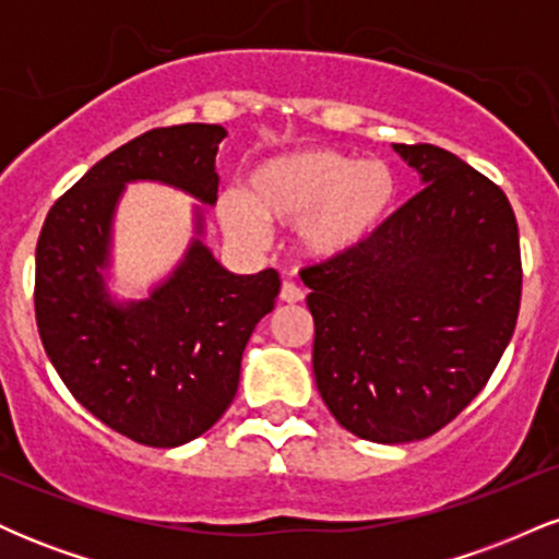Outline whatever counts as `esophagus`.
I'll list each match as a JSON object with an SVG mask.
<instances>
[{
	"label": "esophagus",
	"instance_id": "esophagus-1",
	"mask_svg": "<svg viewBox=\"0 0 559 559\" xmlns=\"http://www.w3.org/2000/svg\"><path fill=\"white\" fill-rule=\"evenodd\" d=\"M305 299V292L297 284H292V281H284L281 284V301H286V305H297V301Z\"/></svg>",
	"mask_w": 559,
	"mask_h": 559
}]
</instances>
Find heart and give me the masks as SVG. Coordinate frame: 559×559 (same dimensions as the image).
Listing matches in <instances>:
<instances>
[{
	"label": "heart",
	"instance_id": "b5f03b06",
	"mask_svg": "<svg viewBox=\"0 0 559 559\" xmlns=\"http://www.w3.org/2000/svg\"><path fill=\"white\" fill-rule=\"evenodd\" d=\"M400 178L383 159L307 146L260 163L247 189L223 191L217 217L230 239L260 247L265 226H297L310 258L336 260L370 243L394 215Z\"/></svg>",
	"mask_w": 559,
	"mask_h": 559
}]
</instances>
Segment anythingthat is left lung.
Segmentation results:
<instances>
[{"instance_id": "8db88e82", "label": "left lung", "mask_w": 559, "mask_h": 559, "mask_svg": "<svg viewBox=\"0 0 559 559\" xmlns=\"http://www.w3.org/2000/svg\"><path fill=\"white\" fill-rule=\"evenodd\" d=\"M423 189L373 241L307 267L312 373L378 444L428 439L486 386L521 310L518 221L497 183L433 144H394Z\"/></svg>"}]
</instances>
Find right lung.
Wrapping results in <instances>:
<instances>
[{"instance_id": "add662e5", "label": "right lung", "mask_w": 559, "mask_h": 559, "mask_svg": "<svg viewBox=\"0 0 559 559\" xmlns=\"http://www.w3.org/2000/svg\"><path fill=\"white\" fill-rule=\"evenodd\" d=\"M223 139L226 128L207 123L141 133L57 199L36 243L34 307L47 357L94 418L144 447H181L221 420L239 389L243 346L278 297L273 267L234 275L199 239L150 299L118 305L105 288L126 183L159 181L215 204Z\"/></svg>"}]
</instances>
